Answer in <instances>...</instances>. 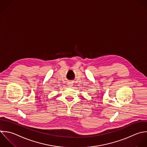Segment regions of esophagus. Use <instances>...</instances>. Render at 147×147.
Returning <instances> with one entry per match:
<instances>
[{
  "label": "esophagus",
  "instance_id": "1",
  "mask_svg": "<svg viewBox=\"0 0 147 147\" xmlns=\"http://www.w3.org/2000/svg\"><path fill=\"white\" fill-rule=\"evenodd\" d=\"M67 85H68V86H69V87H71V86H73V84L71 83V82H69Z\"/></svg>",
  "mask_w": 147,
  "mask_h": 147
}]
</instances>
